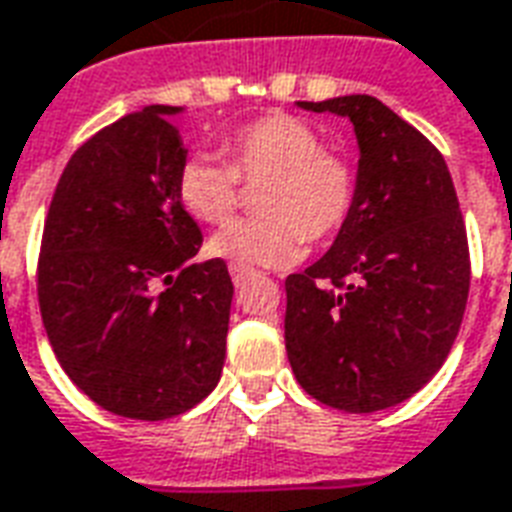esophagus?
Returning <instances> with one entry per match:
<instances>
[{
  "label": "esophagus",
  "mask_w": 512,
  "mask_h": 512,
  "mask_svg": "<svg viewBox=\"0 0 512 512\" xmlns=\"http://www.w3.org/2000/svg\"><path fill=\"white\" fill-rule=\"evenodd\" d=\"M230 276H233V285L241 287L252 276V271H246V268H236V266H230Z\"/></svg>",
  "instance_id": "1"
}]
</instances>
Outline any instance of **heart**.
<instances>
[{"mask_svg": "<svg viewBox=\"0 0 512 512\" xmlns=\"http://www.w3.org/2000/svg\"><path fill=\"white\" fill-rule=\"evenodd\" d=\"M222 163L211 154L181 162L176 195L189 217L208 225L230 219L244 187L255 192L260 217L238 219L208 241V255L230 266L287 268L314 244L331 241L347 225L358 176L352 162L323 149V138L298 116L274 113L222 140Z\"/></svg>", "mask_w": 512, "mask_h": 512, "instance_id": "1", "label": "heart"}]
</instances>
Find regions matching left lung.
I'll use <instances>...</instances> for the list:
<instances>
[{
    "instance_id": "8db88e82",
    "label": "left lung",
    "mask_w": 512,
    "mask_h": 512,
    "mask_svg": "<svg viewBox=\"0 0 512 512\" xmlns=\"http://www.w3.org/2000/svg\"><path fill=\"white\" fill-rule=\"evenodd\" d=\"M352 121L358 195L317 263L285 279V344L295 380L344 412L418 393L456 342L469 246L450 170L429 140L369 94L298 102Z\"/></svg>"
}]
</instances>
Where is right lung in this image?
<instances>
[{
	"mask_svg": "<svg viewBox=\"0 0 512 512\" xmlns=\"http://www.w3.org/2000/svg\"><path fill=\"white\" fill-rule=\"evenodd\" d=\"M173 105L127 113L75 151L45 219L37 298L67 377L102 410L165 420L217 388L233 282L192 263L203 233L176 195ZM165 286V291L159 287Z\"/></svg>",
	"mask_w": 512,
	"mask_h": 512,
	"instance_id": "right-lung-1",
	"label": "right lung"
}]
</instances>
